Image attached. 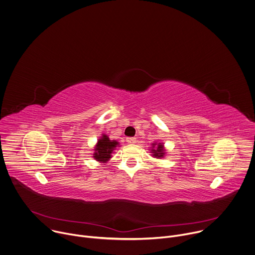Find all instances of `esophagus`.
I'll list each match as a JSON object with an SVG mask.
<instances>
[{
    "label": "esophagus",
    "mask_w": 255,
    "mask_h": 255,
    "mask_svg": "<svg viewBox=\"0 0 255 255\" xmlns=\"http://www.w3.org/2000/svg\"><path fill=\"white\" fill-rule=\"evenodd\" d=\"M126 141L129 144H134V143H136V138L135 137H127Z\"/></svg>",
    "instance_id": "esophagus-1"
}]
</instances>
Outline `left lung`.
<instances>
[{"label": "left lung", "instance_id": "obj_1", "mask_svg": "<svg viewBox=\"0 0 255 255\" xmlns=\"http://www.w3.org/2000/svg\"><path fill=\"white\" fill-rule=\"evenodd\" d=\"M152 153H153V156L156 157V158H159V157H163L164 155V149H163V145L161 143H159L157 145V147H155V144H153V148H152Z\"/></svg>", "mask_w": 255, "mask_h": 255}]
</instances>
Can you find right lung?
Returning <instances> with one entry per match:
<instances>
[{
	"label": "right lung",
	"mask_w": 255,
	"mask_h": 255,
	"mask_svg": "<svg viewBox=\"0 0 255 255\" xmlns=\"http://www.w3.org/2000/svg\"><path fill=\"white\" fill-rule=\"evenodd\" d=\"M118 145V142L111 141L108 136L103 135L101 139H99L94 153V158L100 162H106L109 158H111V153L114 148Z\"/></svg>",
	"instance_id": "obj_1"
}]
</instances>
